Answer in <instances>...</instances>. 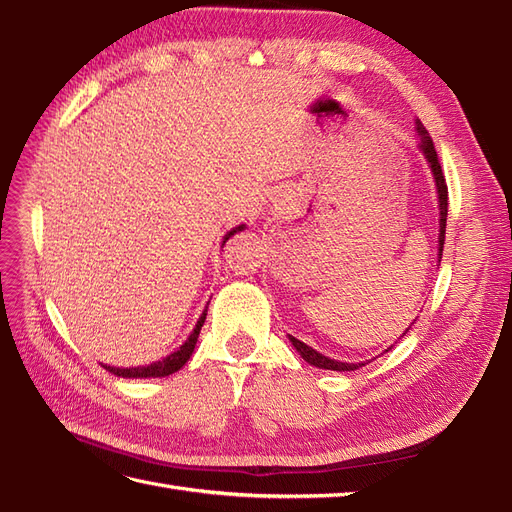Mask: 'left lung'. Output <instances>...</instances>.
Wrapping results in <instances>:
<instances>
[{"instance_id":"left-lung-1","label":"left lung","mask_w":512,"mask_h":512,"mask_svg":"<svg viewBox=\"0 0 512 512\" xmlns=\"http://www.w3.org/2000/svg\"><path fill=\"white\" fill-rule=\"evenodd\" d=\"M416 130H418V136H421V149L425 153L427 162L431 164V173H433V179H436V185H438V198H440V254L438 256L442 258V247H444V237H446V215H448V188H446V179H444V173H442V166H440V160H438L436 147H433V141H431L429 132L425 130V126L418 119H416ZM290 342H292L294 348L301 352V356L309 365H316L320 369L352 371V369H359L361 365H365V363H359V365H356V363H339L335 359H329V356L316 352L314 348H309L307 344L299 342V339L292 337V335H290Z\"/></svg>"}]
</instances>
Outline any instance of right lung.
<instances>
[{"label":"right lung","mask_w":512,"mask_h":512,"mask_svg":"<svg viewBox=\"0 0 512 512\" xmlns=\"http://www.w3.org/2000/svg\"><path fill=\"white\" fill-rule=\"evenodd\" d=\"M243 226H239V228H232L228 235L224 237V243L235 235L237 230H241ZM222 243V245H224ZM205 318H207V309L203 312V316L198 318V322H196V327H194V331H192V335L185 339V344L177 350V352H173V354H168L166 359H162V361H158V363H151V365H147V367H132V369H121V367H111V365H104V369H108L111 371V374H115V376H121V378H162V376H170V374H175L177 369H181L185 363H188V359L192 356V352H194V346H196V342H198V333H200V329H203V324H205Z\"/></svg>","instance_id":"add662e5"}]
</instances>
